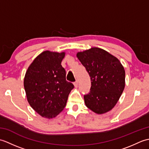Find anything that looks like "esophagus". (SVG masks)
<instances>
[{"label": "esophagus", "instance_id": "esophagus-1", "mask_svg": "<svg viewBox=\"0 0 149 149\" xmlns=\"http://www.w3.org/2000/svg\"><path fill=\"white\" fill-rule=\"evenodd\" d=\"M74 84L75 88H77L78 87V82L77 81H75V83H74Z\"/></svg>", "mask_w": 149, "mask_h": 149}]
</instances>
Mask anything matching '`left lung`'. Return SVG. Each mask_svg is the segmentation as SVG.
Here are the masks:
<instances>
[{"mask_svg":"<svg viewBox=\"0 0 149 149\" xmlns=\"http://www.w3.org/2000/svg\"><path fill=\"white\" fill-rule=\"evenodd\" d=\"M77 57L91 79L90 91L84 96L86 107L100 115L109 111L124 90V68L118 58L98 47L79 52Z\"/></svg>","mask_w":149,"mask_h":149,"instance_id":"8db88e82","label":"left lung"}]
</instances>
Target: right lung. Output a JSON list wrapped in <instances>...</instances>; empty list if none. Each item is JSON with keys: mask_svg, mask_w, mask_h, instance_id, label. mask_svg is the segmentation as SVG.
Returning a JSON list of instances; mask_svg holds the SVG:
<instances>
[{"mask_svg": "<svg viewBox=\"0 0 149 149\" xmlns=\"http://www.w3.org/2000/svg\"><path fill=\"white\" fill-rule=\"evenodd\" d=\"M65 52L45 50L34 59L26 73L24 86L31 107L40 116L53 118L65 107L74 84L66 81L61 65Z\"/></svg>", "mask_w": 149, "mask_h": 149, "instance_id": "1", "label": "right lung"}]
</instances>
